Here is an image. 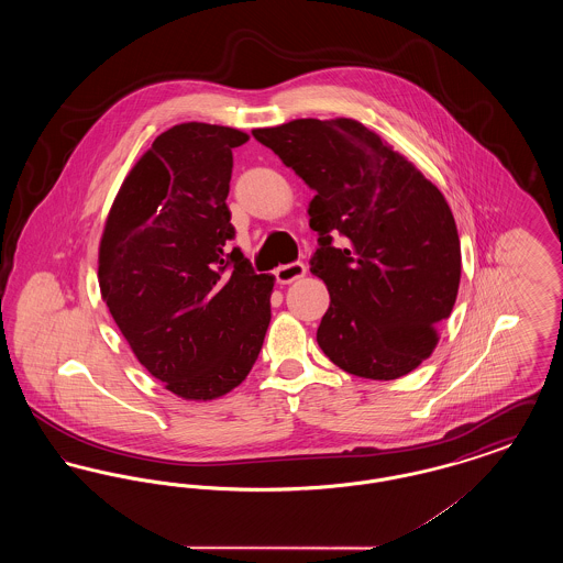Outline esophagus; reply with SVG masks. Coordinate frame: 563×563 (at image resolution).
Returning a JSON list of instances; mask_svg holds the SVG:
<instances>
[{
	"mask_svg": "<svg viewBox=\"0 0 563 563\" xmlns=\"http://www.w3.org/2000/svg\"><path fill=\"white\" fill-rule=\"evenodd\" d=\"M274 276H276V280H278L280 285H289V283H295V280H299V278H303V276H306V266H303L301 262L287 264V266L276 268Z\"/></svg>",
	"mask_w": 563,
	"mask_h": 563,
	"instance_id": "34e87169",
	"label": "esophagus"
}]
</instances>
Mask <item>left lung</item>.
<instances>
[{"mask_svg":"<svg viewBox=\"0 0 563 563\" xmlns=\"http://www.w3.org/2000/svg\"><path fill=\"white\" fill-rule=\"evenodd\" d=\"M253 136L317 191L310 272L331 297L317 342L344 372L397 379L427 361L460 287V239L439 188L352 118H301Z\"/></svg>","mask_w":563,"mask_h":563,"instance_id":"8db88e82","label":"left lung"}]
</instances>
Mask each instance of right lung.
<instances>
[{
	"mask_svg": "<svg viewBox=\"0 0 563 563\" xmlns=\"http://www.w3.org/2000/svg\"><path fill=\"white\" fill-rule=\"evenodd\" d=\"M249 134L186 122L158 134L109 209L99 287L136 361L186 401H213L255 365L272 274H255L225 198L232 150Z\"/></svg>",
	"mask_w": 563,
	"mask_h": 563,
	"instance_id": "1",
	"label": "right lung"
}]
</instances>
